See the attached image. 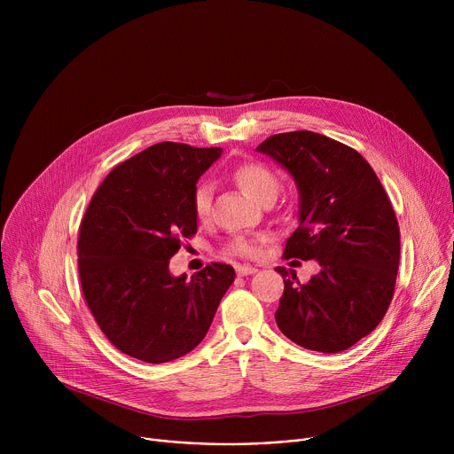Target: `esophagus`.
<instances>
[{
    "label": "esophagus",
    "mask_w": 454,
    "mask_h": 454,
    "mask_svg": "<svg viewBox=\"0 0 454 454\" xmlns=\"http://www.w3.org/2000/svg\"><path fill=\"white\" fill-rule=\"evenodd\" d=\"M235 271H237L239 277H247V275L256 273V268H253V266H235Z\"/></svg>",
    "instance_id": "1"
}]
</instances>
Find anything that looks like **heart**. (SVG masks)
<instances>
[{
  "mask_svg": "<svg viewBox=\"0 0 454 454\" xmlns=\"http://www.w3.org/2000/svg\"><path fill=\"white\" fill-rule=\"evenodd\" d=\"M231 177L235 183L258 203L275 201L280 190V179L268 165L258 161H242L231 168ZM212 200L214 190L208 183H201L193 190L192 196V210L198 221H207L212 212ZM264 237L261 235H235L226 242L224 253L230 256L240 258H256L262 253Z\"/></svg>",
  "mask_w": 454,
  "mask_h": 454,
  "instance_id": "b5f03b06",
  "label": "heart"
}]
</instances>
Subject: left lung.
<instances>
[{
  "mask_svg": "<svg viewBox=\"0 0 454 454\" xmlns=\"http://www.w3.org/2000/svg\"><path fill=\"white\" fill-rule=\"evenodd\" d=\"M256 151L286 167L298 184L300 226L284 258L319 264L307 284L275 270L286 278L277 325L307 350H347L379 325L394 298L401 231L390 198L370 163L329 137L282 133Z\"/></svg>",
  "mask_w": 454,
  "mask_h": 454,
  "instance_id": "8db88e82",
  "label": "left lung"
}]
</instances>
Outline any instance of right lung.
<instances>
[{"mask_svg":"<svg viewBox=\"0 0 454 454\" xmlns=\"http://www.w3.org/2000/svg\"><path fill=\"white\" fill-rule=\"evenodd\" d=\"M221 156L161 142L116 165L95 190L79 228V278L104 336L123 354L168 363L207 336L235 271L212 262L186 280L168 273L183 239L198 233L192 196Z\"/></svg>","mask_w":454,"mask_h":454,"instance_id":"obj_1","label":"right lung"}]
</instances>
